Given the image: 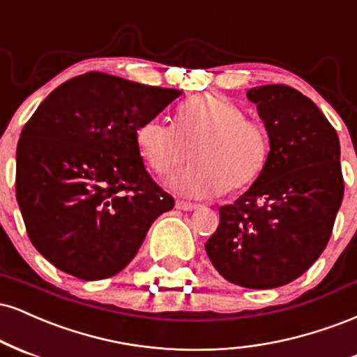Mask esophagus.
I'll list each match as a JSON object with an SVG mask.
<instances>
[{"mask_svg": "<svg viewBox=\"0 0 357 357\" xmlns=\"http://www.w3.org/2000/svg\"><path fill=\"white\" fill-rule=\"evenodd\" d=\"M200 205L199 204H194V202H188V200H177V208L180 211H195V208H199Z\"/></svg>", "mask_w": 357, "mask_h": 357, "instance_id": "esophagus-1", "label": "esophagus"}]
</instances>
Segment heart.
<instances>
[{
    "mask_svg": "<svg viewBox=\"0 0 357 357\" xmlns=\"http://www.w3.org/2000/svg\"><path fill=\"white\" fill-rule=\"evenodd\" d=\"M135 145L145 165L158 177L183 174L188 194L212 197L245 190L266 170L271 140L266 127L247 119L227 96L202 93L178 107L175 123L146 120L138 125Z\"/></svg>",
    "mask_w": 357,
    "mask_h": 357,
    "instance_id": "obj_1",
    "label": "heart"
}]
</instances>
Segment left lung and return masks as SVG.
<instances>
[{
    "label": "left lung",
    "mask_w": 357,
    "mask_h": 357,
    "mask_svg": "<svg viewBox=\"0 0 357 357\" xmlns=\"http://www.w3.org/2000/svg\"><path fill=\"white\" fill-rule=\"evenodd\" d=\"M247 98L269 133V162L245 194L219 208L205 250L229 282L272 289L303 275L328 245L344 195L341 146L324 113L296 88L255 86Z\"/></svg>",
    "instance_id": "obj_1"
}]
</instances>
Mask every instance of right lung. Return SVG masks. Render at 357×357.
I'll return each mask as SVG.
<instances>
[{
    "mask_svg": "<svg viewBox=\"0 0 357 357\" xmlns=\"http://www.w3.org/2000/svg\"><path fill=\"white\" fill-rule=\"evenodd\" d=\"M178 95L90 71L41 102L16 149V200L46 261L98 280L135 257L153 220L175 204L145 170L135 132Z\"/></svg>",
    "mask_w": 357,
    "mask_h": 357,
    "instance_id": "right-lung-1",
    "label": "right lung"
}]
</instances>
